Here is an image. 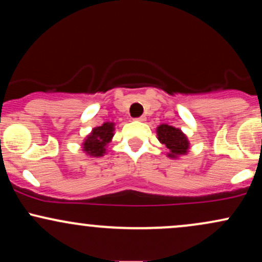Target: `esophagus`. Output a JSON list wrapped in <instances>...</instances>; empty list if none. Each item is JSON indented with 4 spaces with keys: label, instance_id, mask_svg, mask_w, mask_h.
<instances>
[{
    "label": "esophagus",
    "instance_id": "1",
    "mask_svg": "<svg viewBox=\"0 0 262 262\" xmlns=\"http://www.w3.org/2000/svg\"><path fill=\"white\" fill-rule=\"evenodd\" d=\"M135 119H137V121H139V122H144L146 118L144 116H140V117H138V118H135Z\"/></svg>",
    "mask_w": 262,
    "mask_h": 262
}]
</instances>
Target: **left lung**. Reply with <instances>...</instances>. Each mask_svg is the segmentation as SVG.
<instances>
[{"label": "left lung", "instance_id": "8db88e82", "mask_svg": "<svg viewBox=\"0 0 262 262\" xmlns=\"http://www.w3.org/2000/svg\"><path fill=\"white\" fill-rule=\"evenodd\" d=\"M158 137L159 140L162 144H165L166 148L171 151L169 156L175 158L177 155H183L187 152V138L185 137V134L180 129H176L167 124H161L158 128Z\"/></svg>", "mask_w": 262, "mask_h": 262}]
</instances>
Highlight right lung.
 <instances>
[{
  "instance_id": "add662e5",
  "label": "right lung",
  "mask_w": 262,
  "mask_h": 262,
  "mask_svg": "<svg viewBox=\"0 0 262 262\" xmlns=\"http://www.w3.org/2000/svg\"><path fill=\"white\" fill-rule=\"evenodd\" d=\"M113 130V123H104L101 127L95 128L83 143V150L92 156H102L106 150V144L112 139Z\"/></svg>"
}]
</instances>
